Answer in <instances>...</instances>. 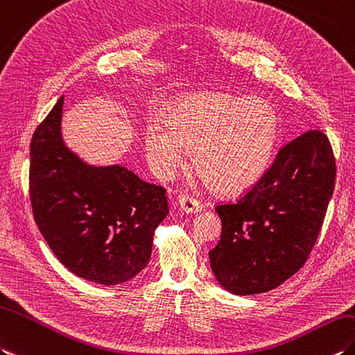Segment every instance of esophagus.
Wrapping results in <instances>:
<instances>
[{
    "instance_id": "esophagus-1",
    "label": "esophagus",
    "mask_w": 355,
    "mask_h": 355,
    "mask_svg": "<svg viewBox=\"0 0 355 355\" xmlns=\"http://www.w3.org/2000/svg\"><path fill=\"white\" fill-rule=\"evenodd\" d=\"M178 207L183 213H198L202 210V205L198 202L193 196L189 195H180L178 196Z\"/></svg>"
}]
</instances>
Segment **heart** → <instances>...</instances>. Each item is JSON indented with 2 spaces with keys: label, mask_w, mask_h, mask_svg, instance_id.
<instances>
[{
  "label": "heart",
  "mask_w": 355,
  "mask_h": 355,
  "mask_svg": "<svg viewBox=\"0 0 355 355\" xmlns=\"http://www.w3.org/2000/svg\"><path fill=\"white\" fill-rule=\"evenodd\" d=\"M166 125L145 130V153L153 169L169 178L193 150L200 175L220 195H241L266 174L277 150L279 118L261 98L225 92L181 96L169 105Z\"/></svg>",
  "instance_id": "b5f03b06"
}]
</instances>
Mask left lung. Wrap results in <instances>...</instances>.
<instances>
[{
  "label": "left lung",
  "mask_w": 355,
  "mask_h": 355,
  "mask_svg": "<svg viewBox=\"0 0 355 355\" xmlns=\"http://www.w3.org/2000/svg\"><path fill=\"white\" fill-rule=\"evenodd\" d=\"M336 180L322 131L293 139L234 204L218 205L219 243L210 255L218 283L234 295L275 289L298 272L316 243Z\"/></svg>",
  "instance_id": "left-lung-1"
}]
</instances>
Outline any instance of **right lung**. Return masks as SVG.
<instances>
[{"instance_id":"right-lung-1","label":"right lung","mask_w":355,"mask_h":355,"mask_svg":"<svg viewBox=\"0 0 355 355\" xmlns=\"http://www.w3.org/2000/svg\"><path fill=\"white\" fill-rule=\"evenodd\" d=\"M63 100L30 144L33 216L72 274L104 286L125 283L150 261L154 232L169 213L166 191L121 164H89L66 146Z\"/></svg>"}]
</instances>
